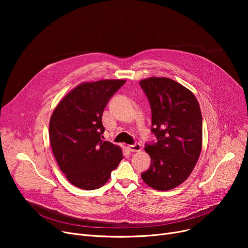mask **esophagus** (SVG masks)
Instances as JSON below:
<instances>
[{"mask_svg": "<svg viewBox=\"0 0 248 248\" xmlns=\"http://www.w3.org/2000/svg\"><path fill=\"white\" fill-rule=\"evenodd\" d=\"M127 149L131 152H140L141 151V146L140 144L129 145V146H127Z\"/></svg>", "mask_w": 248, "mask_h": 248, "instance_id": "obj_1", "label": "esophagus"}]
</instances>
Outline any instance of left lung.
<instances>
[{
    "label": "left lung",
    "instance_id": "left-lung-1",
    "mask_svg": "<svg viewBox=\"0 0 248 248\" xmlns=\"http://www.w3.org/2000/svg\"><path fill=\"white\" fill-rule=\"evenodd\" d=\"M152 108L155 145L145 151L151 167L141 179L151 188L172 190L185 182L202 151V114L191 90L167 77H149L140 81Z\"/></svg>",
    "mask_w": 248,
    "mask_h": 248
}]
</instances>
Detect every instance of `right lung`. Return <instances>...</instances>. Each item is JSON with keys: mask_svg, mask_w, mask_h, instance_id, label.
Instances as JSON below:
<instances>
[{"mask_svg": "<svg viewBox=\"0 0 248 248\" xmlns=\"http://www.w3.org/2000/svg\"><path fill=\"white\" fill-rule=\"evenodd\" d=\"M123 79L82 82L65 95L49 123V139L55 160L70 183L94 190L107 183L123 160L121 147L102 140V113Z\"/></svg>", "mask_w": 248, "mask_h": 248, "instance_id": "right-lung-1", "label": "right lung"}]
</instances>
